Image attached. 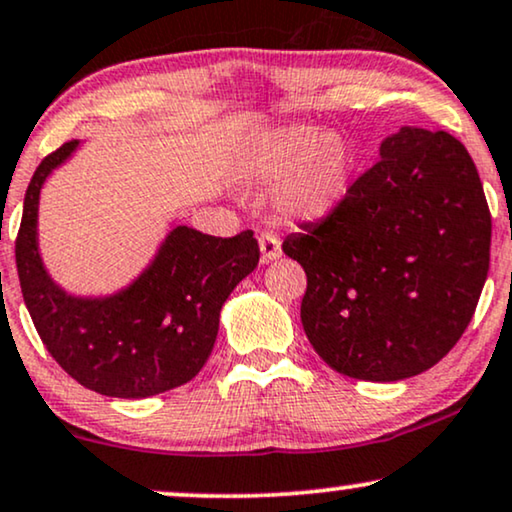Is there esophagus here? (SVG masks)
Wrapping results in <instances>:
<instances>
[{
	"label": "esophagus",
	"instance_id": "34e87169",
	"mask_svg": "<svg viewBox=\"0 0 512 512\" xmlns=\"http://www.w3.org/2000/svg\"><path fill=\"white\" fill-rule=\"evenodd\" d=\"M260 252H262V262H274L281 257V238H278L276 234H271V231H262L260 238Z\"/></svg>",
	"mask_w": 512,
	"mask_h": 512
}]
</instances>
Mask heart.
Masks as SVG:
<instances>
[{"label": "heart", "instance_id": "b5f03b06", "mask_svg": "<svg viewBox=\"0 0 512 512\" xmlns=\"http://www.w3.org/2000/svg\"><path fill=\"white\" fill-rule=\"evenodd\" d=\"M264 180H278V203L299 220H318L337 208L349 187L353 154L337 133L295 124L264 135L255 154Z\"/></svg>", "mask_w": 512, "mask_h": 512}]
</instances>
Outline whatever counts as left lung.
Returning a JSON list of instances; mask_svg holds the SVG:
<instances>
[{"mask_svg": "<svg viewBox=\"0 0 512 512\" xmlns=\"http://www.w3.org/2000/svg\"><path fill=\"white\" fill-rule=\"evenodd\" d=\"M379 154L283 252L306 271L302 325L318 356L346 377L400 381L445 358L473 318L492 215L454 135L405 126Z\"/></svg>", "mask_w": 512, "mask_h": 512, "instance_id": "left-lung-1", "label": "left lung"}]
</instances>
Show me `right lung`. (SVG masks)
<instances>
[{
	"mask_svg": "<svg viewBox=\"0 0 512 512\" xmlns=\"http://www.w3.org/2000/svg\"><path fill=\"white\" fill-rule=\"evenodd\" d=\"M77 147L70 140L46 156L25 192L16 267L32 323L53 360L100 395L138 400L187 384L213 351L222 304L260 262L257 238L250 229L220 238L180 224L128 288L67 295L39 255L37 210L46 177Z\"/></svg>",
	"mask_w": 512,
	"mask_h": 512,
	"instance_id": "1",
	"label": "right lung"
}]
</instances>
